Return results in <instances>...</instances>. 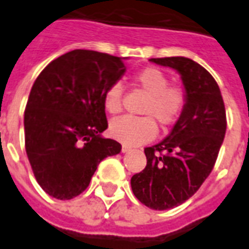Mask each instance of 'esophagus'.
Returning a JSON list of instances; mask_svg holds the SVG:
<instances>
[{
	"label": "esophagus",
	"mask_w": 249,
	"mask_h": 249,
	"mask_svg": "<svg viewBox=\"0 0 249 249\" xmlns=\"http://www.w3.org/2000/svg\"><path fill=\"white\" fill-rule=\"evenodd\" d=\"M130 150H132V148L129 147V146H126V144H123V147H121V152H123V154L130 151Z\"/></svg>",
	"instance_id": "esophagus-1"
}]
</instances>
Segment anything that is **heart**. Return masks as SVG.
<instances>
[{
	"label": "heart",
	"instance_id": "b5f03b06",
	"mask_svg": "<svg viewBox=\"0 0 249 249\" xmlns=\"http://www.w3.org/2000/svg\"><path fill=\"white\" fill-rule=\"evenodd\" d=\"M134 83L147 94L141 113L147 116H125L112 121L109 133L115 140L129 146L144 143L156 136V123L161 128H169L179 120L187 105V93L183 86L169 85V79L161 70L146 67L134 75ZM124 89L120 83H113L103 94V105L111 115L123 109Z\"/></svg>",
	"mask_w": 249,
	"mask_h": 249
}]
</instances>
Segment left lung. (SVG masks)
I'll return each mask as SVG.
<instances>
[{"label": "left lung", "instance_id": "left-lung-1", "mask_svg": "<svg viewBox=\"0 0 249 249\" xmlns=\"http://www.w3.org/2000/svg\"><path fill=\"white\" fill-rule=\"evenodd\" d=\"M177 70L187 105L165 140L144 148L147 164L130 179L133 194L146 207L165 211L196 193L216 164L226 133V111L216 80L185 56L151 58Z\"/></svg>", "mask_w": 249, "mask_h": 249}]
</instances>
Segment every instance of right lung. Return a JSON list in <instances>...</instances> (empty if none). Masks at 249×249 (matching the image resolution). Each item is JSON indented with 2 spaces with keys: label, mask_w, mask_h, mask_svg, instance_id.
Listing matches in <instances>:
<instances>
[{
  "label": "right lung",
  "mask_w": 249,
  "mask_h": 249,
  "mask_svg": "<svg viewBox=\"0 0 249 249\" xmlns=\"http://www.w3.org/2000/svg\"><path fill=\"white\" fill-rule=\"evenodd\" d=\"M124 72L119 56L77 49L50 62L33 84L24 111L25 152L50 196L80 195L102 160L121 151L101 133L108 128L103 94Z\"/></svg>",
  "instance_id": "1"
}]
</instances>
